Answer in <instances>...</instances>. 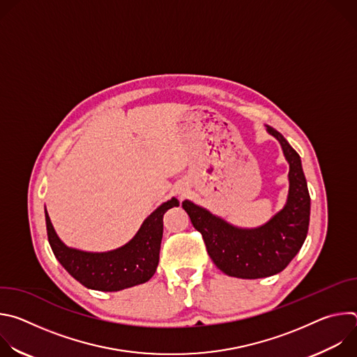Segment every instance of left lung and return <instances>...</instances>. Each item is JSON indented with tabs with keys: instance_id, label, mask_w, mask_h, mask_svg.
Masks as SVG:
<instances>
[{
	"instance_id": "obj_1",
	"label": "left lung",
	"mask_w": 357,
	"mask_h": 357,
	"mask_svg": "<svg viewBox=\"0 0 357 357\" xmlns=\"http://www.w3.org/2000/svg\"><path fill=\"white\" fill-rule=\"evenodd\" d=\"M289 164L285 206L257 229H238L190 200L182 208L200 231L208 252L219 270L230 277L256 280L281 273L301 250L308 234L311 197L298 152L281 132L267 126Z\"/></svg>"
}]
</instances>
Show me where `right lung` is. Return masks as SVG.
Wrapping results in <instances>:
<instances>
[{
    "label": "right lung",
    "instance_id": "add662e5",
    "mask_svg": "<svg viewBox=\"0 0 357 357\" xmlns=\"http://www.w3.org/2000/svg\"><path fill=\"white\" fill-rule=\"evenodd\" d=\"M179 206L178 199L162 203L123 247L107 252H87L68 247L58 237L45 211L47 240L63 268L82 285L96 291H121L146 282L155 274L164 231V213Z\"/></svg>",
    "mask_w": 357,
    "mask_h": 357
}]
</instances>
